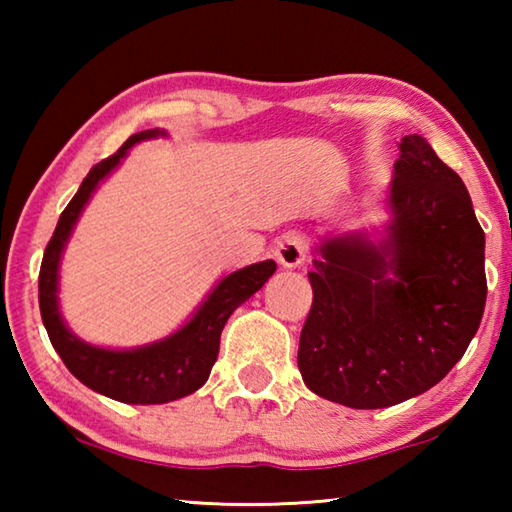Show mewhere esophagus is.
<instances>
[{"label":"esophagus","instance_id":"esophagus-1","mask_svg":"<svg viewBox=\"0 0 512 512\" xmlns=\"http://www.w3.org/2000/svg\"><path fill=\"white\" fill-rule=\"evenodd\" d=\"M305 255H307L305 239L296 235V232H287V235H282L280 241L275 244V257L284 268L300 266L305 262Z\"/></svg>","mask_w":512,"mask_h":512}]
</instances>
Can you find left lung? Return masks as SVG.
I'll list each match as a JSON object with an SVG mask.
<instances>
[{
	"mask_svg": "<svg viewBox=\"0 0 512 512\" xmlns=\"http://www.w3.org/2000/svg\"><path fill=\"white\" fill-rule=\"evenodd\" d=\"M384 219L314 246V305L298 368L311 393L386 409L436 386L479 329L485 235L458 173L422 135H404Z\"/></svg>",
	"mask_w": 512,
	"mask_h": 512,
	"instance_id": "left-lung-1",
	"label": "left lung"
}]
</instances>
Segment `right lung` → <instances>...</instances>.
<instances>
[{"label":"right lung","instance_id":"obj_1","mask_svg":"<svg viewBox=\"0 0 512 512\" xmlns=\"http://www.w3.org/2000/svg\"><path fill=\"white\" fill-rule=\"evenodd\" d=\"M169 137L164 128H151L128 137L110 158L94 164L83 178L79 192L63 210L47 244L38 277V298L42 323L49 341L72 375L94 393L124 404H167L187 397L210 377L219 357L221 332L239 305L255 296L275 273L273 259L248 264L223 275L183 325L158 341L137 348H106L76 336L60 311V259L67 241L79 223L85 205L112 171H117L135 144Z\"/></svg>","mask_w":512,"mask_h":512}]
</instances>
